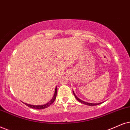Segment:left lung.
Returning a JSON list of instances; mask_svg holds the SVG:
<instances>
[{
	"mask_svg": "<svg viewBox=\"0 0 130 130\" xmlns=\"http://www.w3.org/2000/svg\"><path fill=\"white\" fill-rule=\"evenodd\" d=\"M73 93H74V96L75 97V98H76V99H77V100H78V101L80 102V103H83V104H84L88 105V106H96V105H99V104H101V103H86V102L82 101V100L79 99V98H78V97H77V96H76V95H75V94L74 93V91H73Z\"/></svg>",
	"mask_w": 130,
	"mask_h": 130,
	"instance_id": "obj_1",
	"label": "left lung"
}]
</instances>
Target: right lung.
<instances>
[{"instance_id": "obj_1", "label": "right lung", "mask_w": 130, "mask_h": 130, "mask_svg": "<svg viewBox=\"0 0 130 130\" xmlns=\"http://www.w3.org/2000/svg\"><path fill=\"white\" fill-rule=\"evenodd\" d=\"M56 95H57V88H56L55 95H54L53 98H52V99L50 101H49L48 103H47V104H44V105H41V106H34V105L28 104H26V103H24V104H25V105H26V106H27L28 107H29L32 108V109H45V108L48 107L50 106L51 104H53V102L55 101L56 98Z\"/></svg>"}]
</instances>
